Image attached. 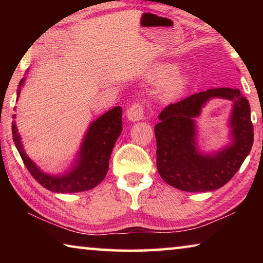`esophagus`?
<instances>
[{
    "mask_svg": "<svg viewBox=\"0 0 263 263\" xmlns=\"http://www.w3.org/2000/svg\"><path fill=\"white\" fill-rule=\"evenodd\" d=\"M144 105L139 102L137 103H133L130 108L126 111V117L128 121L131 122H137V121H141L144 118Z\"/></svg>",
    "mask_w": 263,
    "mask_h": 263,
    "instance_id": "obj_1",
    "label": "esophagus"
}]
</instances>
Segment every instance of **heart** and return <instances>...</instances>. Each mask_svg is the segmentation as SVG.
I'll return each instance as SVG.
<instances>
[{
	"mask_svg": "<svg viewBox=\"0 0 263 263\" xmlns=\"http://www.w3.org/2000/svg\"><path fill=\"white\" fill-rule=\"evenodd\" d=\"M176 70L177 67L175 65H160L158 67H154L151 73V78L154 81L162 82L168 80L163 87V95L166 97L180 95L189 83V78L185 74H177L173 77Z\"/></svg>",
	"mask_w": 263,
	"mask_h": 263,
	"instance_id": "1",
	"label": "heart"
}]
</instances>
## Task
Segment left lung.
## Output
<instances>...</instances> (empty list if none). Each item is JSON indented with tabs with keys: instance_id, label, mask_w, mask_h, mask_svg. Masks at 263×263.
I'll use <instances>...</instances> for the list:
<instances>
[{
	"instance_id": "8db88e82",
	"label": "left lung",
	"mask_w": 263,
	"mask_h": 263,
	"mask_svg": "<svg viewBox=\"0 0 263 263\" xmlns=\"http://www.w3.org/2000/svg\"><path fill=\"white\" fill-rule=\"evenodd\" d=\"M212 97L234 101V142L210 157L199 155L195 148L193 118ZM159 119L154 127L159 174L169 185L190 193L212 191L228 183L251 152L254 140L251 108L239 89L213 88L196 92L166 106Z\"/></svg>"
}]
</instances>
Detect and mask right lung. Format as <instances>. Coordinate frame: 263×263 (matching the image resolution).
<instances>
[{
    "mask_svg": "<svg viewBox=\"0 0 263 263\" xmlns=\"http://www.w3.org/2000/svg\"><path fill=\"white\" fill-rule=\"evenodd\" d=\"M24 79H22L17 89V95H20ZM12 117L15 118V115ZM11 130L17 151L25 167L39 184L53 193H80L95 188L104 180L108 173L111 152L123 130L122 108L116 106L91 124L81 146L77 167L69 174L60 177L46 175L39 171V168L24 153L15 122H12Z\"/></svg>",
    "mask_w": 263,
    "mask_h": 263,
    "instance_id": "add662e5",
    "label": "right lung"
}]
</instances>
